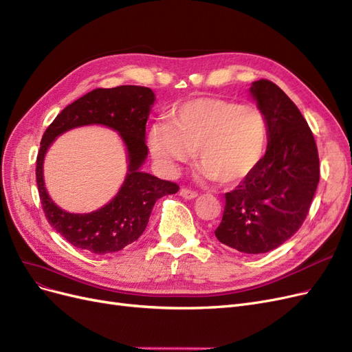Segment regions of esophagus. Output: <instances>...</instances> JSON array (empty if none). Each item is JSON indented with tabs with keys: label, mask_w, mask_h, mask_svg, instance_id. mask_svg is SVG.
<instances>
[{
	"label": "esophagus",
	"mask_w": 352,
	"mask_h": 352,
	"mask_svg": "<svg viewBox=\"0 0 352 352\" xmlns=\"http://www.w3.org/2000/svg\"><path fill=\"white\" fill-rule=\"evenodd\" d=\"M180 197L185 198V199H195L198 197V192L188 189V188H182L180 189Z\"/></svg>",
	"instance_id": "obj_1"
}]
</instances>
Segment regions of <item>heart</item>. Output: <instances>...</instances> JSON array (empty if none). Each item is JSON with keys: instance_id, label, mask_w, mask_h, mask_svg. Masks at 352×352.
Returning a JSON list of instances; mask_svg holds the SVG:
<instances>
[{"instance_id": "1", "label": "heart", "mask_w": 352, "mask_h": 352, "mask_svg": "<svg viewBox=\"0 0 352 352\" xmlns=\"http://www.w3.org/2000/svg\"><path fill=\"white\" fill-rule=\"evenodd\" d=\"M148 142L164 172L176 173L197 151L204 177L233 185L261 164L268 145V120L253 104L199 98L176 107L172 122L154 124Z\"/></svg>"}]
</instances>
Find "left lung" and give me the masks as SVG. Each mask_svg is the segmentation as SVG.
<instances>
[{
	"mask_svg": "<svg viewBox=\"0 0 352 352\" xmlns=\"http://www.w3.org/2000/svg\"><path fill=\"white\" fill-rule=\"evenodd\" d=\"M250 93L268 120V148L226 193L215 236L228 248L258 254L281 246L305 223L320 168L313 132L293 100L270 80L254 81Z\"/></svg>",
	"mask_w": 352,
	"mask_h": 352,
	"instance_id": "8db88e82",
	"label": "left lung"
}]
</instances>
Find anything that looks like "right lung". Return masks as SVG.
<instances>
[{"instance_id": "1", "label": "right lung", "mask_w": 352, "mask_h": 352, "mask_svg": "<svg viewBox=\"0 0 352 352\" xmlns=\"http://www.w3.org/2000/svg\"><path fill=\"white\" fill-rule=\"evenodd\" d=\"M153 102L154 93L148 87L94 89L68 104L46 128L36 159V182L47 223L72 246L96 254L124 249L144 233L155 201L179 190L175 182L140 170L148 154L145 124ZM91 123L106 124L120 132L129 150V175L118 195L104 208L90 214H71L58 209L45 193L43 157L63 131Z\"/></svg>"}]
</instances>
